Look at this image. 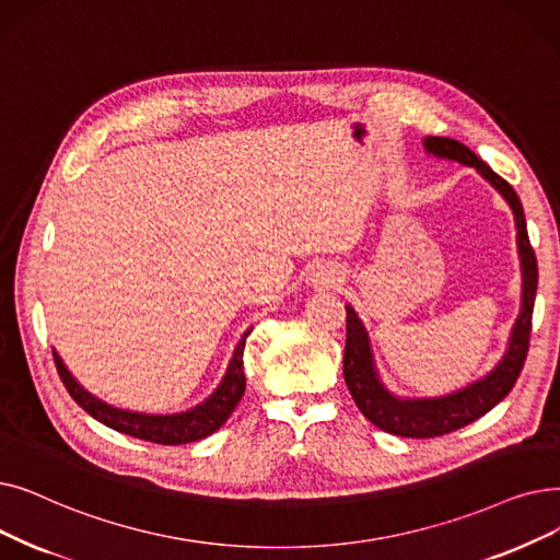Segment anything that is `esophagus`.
Returning a JSON list of instances; mask_svg holds the SVG:
<instances>
[{"label": "esophagus", "instance_id": "1", "mask_svg": "<svg viewBox=\"0 0 560 560\" xmlns=\"http://www.w3.org/2000/svg\"><path fill=\"white\" fill-rule=\"evenodd\" d=\"M338 279H340V275H338V270H334V267H318V270L311 275L308 281L315 288H327V285L336 283Z\"/></svg>", "mask_w": 560, "mask_h": 560}]
</instances>
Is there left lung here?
<instances>
[{"instance_id": "8db88e82", "label": "left lung", "mask_w": 560, "mask_h": 560, "mask_svg": "<svg viewBox=\"0 0 560 560\" xmlns=\"http://www.w3.org/2000/svg\"><path fill=\"white\" fill-rule=\"evenodd\" d=\"M423 149L432 158L459 162L476 168V172L501 194L505 203L510 206V210H513L515 229H517V254H520V267H522V304H520V315L515 318V325L510 329L508 348L503 357L497 361V366L488 375H482L471 384L457 388V392H451L446 396H434V398H402V396H396L392 388L382 382L375 366L369 331L363 327L354 306L346 304L348 338H346L343 375L357 407L361 409V415L380 430L398 434V436H415V440L440 436L457 428H465L476 419L488 415L494 405H499L510 394V388L515 386L522 373L524 359L528 352L530 315H533V302H536V290H538V262H536V254L530 249L524 210L515 189L510 187L499 174H494L480 158H476V153L469 149V145L459 143L455 139L425 137Z\"/></svg>"}]
</instances>
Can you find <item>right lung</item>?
<instances>
[{
  "label": "right lung",
  "mask_w": 560,
  "mask_h": 560,
  "mask_svg": "<svg viewBox=\"0 0 560 560\" xmlns=\"http://www.w3.org/2000/svg\"><path fill=\"white\" fill-rule=\"evenodd\" d=\"M252 329L242 334L237 340V346L231 354V361L226 366V373L222 382L217 384L214 392L201 400L199 405H194L185 411H174V415H145V411H132V409H120L114 407L98 396H93L91 392L75 380L68 371L63 359L55 352V361L59 375L68 388V394L72 396L86 415H91L95 421H101L103 425L135 436V440L143 442H153V444H164V446H178V444H189V442H199L203 436L212 434L214 430H220L226 419L231 417V411L240 402L242 394H245V363H242V354H245V343Z\"/></svg>",
  "instance_id": "add662e5"
}]
</instances>
